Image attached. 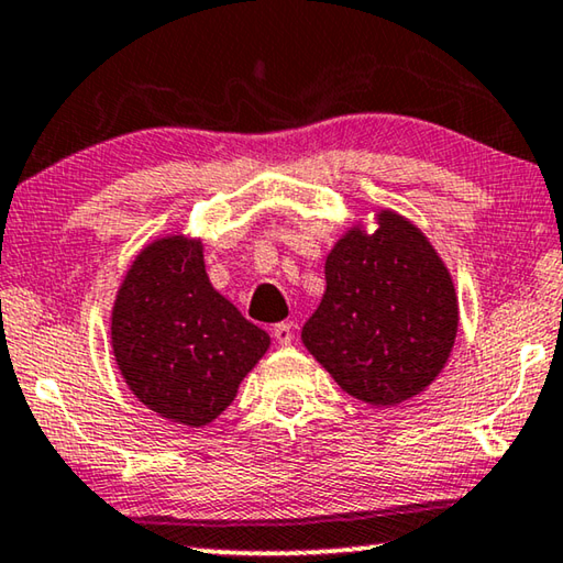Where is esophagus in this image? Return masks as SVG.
Masks as SVG:
<instances>
[{"label": "esophagus", "mask_w": 563, "mask_h": 563, "mask_svg": "<svg viewBox=\"0 0 563 563\" xmlns=\"http://www.w3.org/2000/svg\"><path fill=\"white\" fill-rule=\"evenodd\" d=\"M273 338L278 340V345H290L292 338H295L290 322H278V325L273 328Z\"/></svg>", "instance_id": "obj_1"}]
</instances>
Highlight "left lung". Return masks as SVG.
<instances>
[{
	"instance_id": "left-lung-1",
	"label": "left lung",
	"mask_w": 563,
	"mask_h": 563,
	"mask_svg": "<svg viewBox=\"0 0 563 563\" xmlns=\"http://www.w3.org/2000/svg\"><path fill=\"white\" fill-rule=\"evenodd\" d=\"M325 283L302 345L347 395L393 407L434 383L460 305L450 271L412 221L379 211L375 233L352 225L328 255Z\"/></svg>"
}]
</instances>
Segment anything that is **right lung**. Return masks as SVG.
Segmentation results:
<instances>
[{
	"instance_id": "right-lung-1",
	"label": "right lung",
	"mask_w": 563,
	"mask_h": 563,
	"mask_svg": "<svg viewBox=\"0 0 563 563\" xmlns=\"http://www.w3.org/2000/svg\"><path fill=\"white\" fill-rule=\"evenodd\" d=\"M111 347L139 402L203 427L233 402L271 338L213 288L198 238L166 235L136 255L121 283Z\"/></svg>"
}]
</instances>
